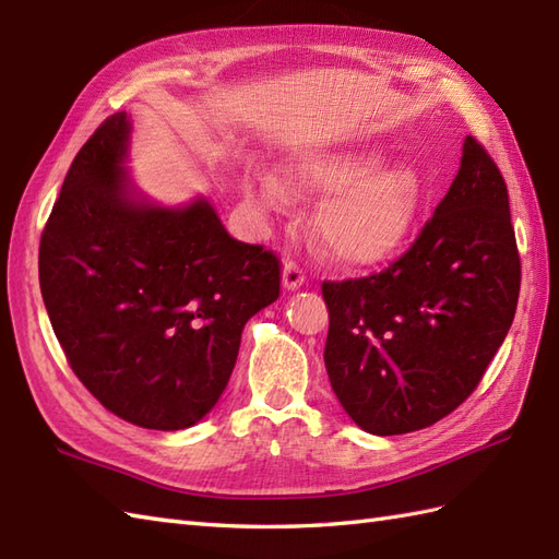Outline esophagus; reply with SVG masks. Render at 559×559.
I'll return each mask as SVG.
<instances>
[{"label": "esophagus", "mask_w": 559, "mask_h": 559, "mask_svg": "<svg viewBox=\"0 0 559 559\" xmlns=\"http://www.w3.org/2000/svg\"><path fill=\"white\" fill-rule=\"evenodd\" d=\"M304 282H306V270L301 265L296 261L284 263V272H282L284 289H301Z\"/></svg>", "instance_id": "esophagus-1"}]
</instances>
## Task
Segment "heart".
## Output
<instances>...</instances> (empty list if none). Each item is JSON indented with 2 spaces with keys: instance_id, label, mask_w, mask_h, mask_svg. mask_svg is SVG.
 <instances>
[{
  "instance_id": "obj_1",
  "label": "heart",
  "mask_w": 559,
  "mask_h": 559,
  "mask_svg": "<svg viewBox=\"0 0 559 559\" xmlns=\"http://www.w3.org/2000/svg\"><path fill=\"white\" fill-rule=\"evenodd\" d=\"M379 152H324L298 158L287 170L296 192L326 194L312 215L322 249L344 265H374L396 253L425 209L427 185L407 163L377 168ZM258 197L284 199L275 175L258 177Z\"/></svg>"
}]
</instances>
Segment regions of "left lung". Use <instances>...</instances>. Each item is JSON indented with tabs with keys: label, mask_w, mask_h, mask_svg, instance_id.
Masks as SVG:
<instances>
[{
	"label": "left lung",
	"mask_w": 559,
	"mask_h": 559,
	"mask_svg": "<svg viewBox=\"0 0 559 559\" xmlns=\"http://www.w3.org/2000/svg\"><path fill=\"white\" fill-rule=\"evenodd\" d=\"M520 282L508 185L467 138L451 189L399 261L322 282L324 367L348 417L393 437L451 415L506 342Z\"/></svg>",
	"instance_id": "8db88e82"
}]
</instances>
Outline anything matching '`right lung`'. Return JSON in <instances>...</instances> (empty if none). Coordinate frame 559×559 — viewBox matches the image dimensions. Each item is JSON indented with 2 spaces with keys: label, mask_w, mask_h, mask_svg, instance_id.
Here are the masks:
<instances>
[{
  "label": "right lung",
  "mask_w": 559,
  "mask_h": 559,
  "mask_svg": "<svg viewBox=\"0 0 559 559\" xmlns=\"http://www.w3.org/2000/svg\"><path fill=\"white\" fill-rule=\"evenodd\" d=\"M130 122L108 116L68 170L39 239V289L75 377L108 413L177 431L211 413L241 330L277 301L280 258L227 235L206 199L130 197Z\"/></svg>",
  "instance_id": "1"
}]
</instances>
